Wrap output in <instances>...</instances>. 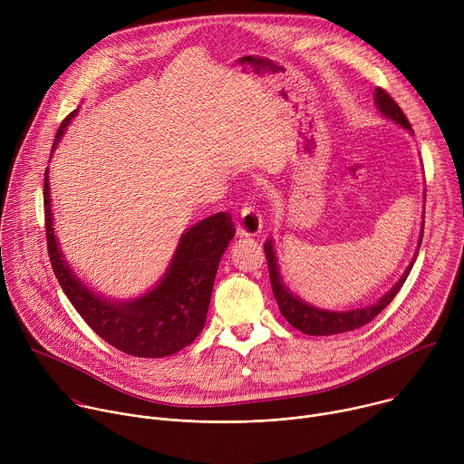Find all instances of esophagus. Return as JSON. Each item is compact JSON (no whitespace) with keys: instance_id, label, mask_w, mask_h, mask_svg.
Segmentation results:
<instances>
[{"instance_id":"1","label":"esophagus","mask_w":464,"mask_h":464,"mask_svg":"<svg viewBox=\"0 0 464 464\" xmlns=\"http://www.w3.org/2000/svg\"><path fill=\"white\" fill-rule=\"evenodd\" d=\"M260 231H262V218L258 211L249 204L242 206L237 217V233L242 237H255Z\"/></svg>"}]
</instances>
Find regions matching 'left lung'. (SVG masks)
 Returning a JSON list of instances; mask_svg holds the SVG:
<instances>
[{
	"mask_svg": "<svg viewBox=\"0 0 464 464\" xmlns=\"http://www.w3.org/2000/svg\"><path fill=\"white\" fill-rule=\"evenodd\" d=\"M374 102L380 110V113L387 119H391L392 122L401 124L406 130H411V124L406 117V113L402 111V108L394 102V99L382 88H376L374 92ZM422 242V235L420 240ZM420 247V244H419ZM264 251H266V260H268V270H270V281H272V290L274 295L277 299L279 310L283 314V317L297 330H301L303 334L308 336H333V334H342V333H349V330L360 328L363 324H367L369 321H372L392 299L394 295L399 294V290L402 288V285L406 283L415 258L411 260V264L408 266V270L404 272V276L401 277V281L396 283L380 301H376L374 304L363 306V308H356V310H347V312H334V310H323V308H315L308 303H304L301 297L294 295L283 283L281 279V272L277 266V258H276V251H274V240H266L264 242ZM419 253V251H417ZM415 253V255H417Z\"/></svg>",
	"mask_w": 464,
	"mask_h": 464,
	"instance_id": "1",
	"label": "left lung"
}]
</instances>
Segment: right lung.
I'll list each match as a JSON object with an SVG mask.
<instances>
[{"mask_svg":"<svg viewBox=\"0 0 464 464\" xmlns=\"http://www.w3.org/2000/svg\"><path fill=\"white\" fill-rule=\"evenodd\" d=\"M75 115L77 110L58 126L53 150ZM47 174L45 170L44 211L51 266L63 294L93 333L124 354L140 358L170 356L192 343L208 319L218 262L235 237L231 215L218 213L188 227L179 238L165 277L154 290L134 301H108L77 279L58 249Z\"/></svg>","mask_w":464,"mask_h":464,"instance_id":"right-lung-1","label":"right lung"}]
</instances>
